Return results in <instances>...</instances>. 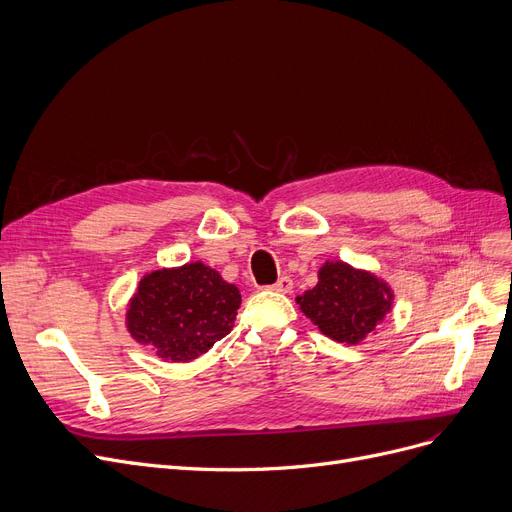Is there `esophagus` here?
I'll return each instance as SVG.
<instances>
[{"label":"esophagus","mask_w":512,"mask_h":512,"mask_svg":"<svg viewBox=\"0 0 512 512\" xmlns=\"http://www.w3.org/2000/svg\"><path fill=\"white\" fill-rule=\"evenodd\" d=\"M273 291H279V294H289L291 289H294V281H291L289 277H281L275 285H271Z\"/></svg>","instance_id":"1"}]
</instances>
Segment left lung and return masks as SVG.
Returning a JSON list of instances; mask_svg holds the SVG:
<instances>
[{
  "mask_svg": "<svg viewBox=\"0 0 512 512\" xmlns=\"http://www.w3.org/2000/svg\"><path fill=\"white\" fill-rule=\"evenodd\" d=\"M296 304L333 342L356 346L377 331L394 306V289L367 269L327 260L319 283L296 296Z\"/></svg>",
  "mask_w": 512,
  "mask_h": 512,
  "instance_id": "obj_1",
  "label": "left lung"
}]
</instances>
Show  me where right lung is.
Here are the masks:
<instances>
[{
  "mask_svg": "<svg viewBox=\"0 0 512 512\" xmlns=\"http://www.w3.org/2000/svg\"><path fill=\"white\" fill-rule=\"evenodd\" d=\"M241 294L202 260L145 273L125 312V325L160 360L189 362L231 333Z\"/></svg>",
  "mask_w": 512,
  "mask_h": 512,
  "instance_id": "right-lung-1",
  "label": "right lung"
}]
</instances>
